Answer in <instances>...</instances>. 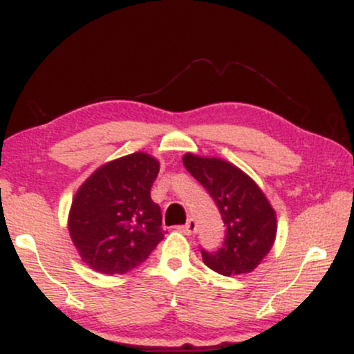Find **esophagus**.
<instances>
[{"mask_svg": "<svg viewBox=\"0 0 354 354\" xmlns=\"http://www.w3.org/2000/svg\"><path fill=\"white\" fill-rule=\"evenodd\" d=\"M181 231L185 234H194L198 231V225H196V221H194V219H188V223H186L185 226H183L181 228Z\"/></svg>", "mask_w": 354, "mask_h": 354, "instance_id": "1", "label": "esophagus"}]
</instances>
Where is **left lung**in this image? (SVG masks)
I'll list each match as a JSON object with an SVG mask.
<instances>
[{"label": "left lung", "mask_w": 354, "mask_h": 354, "mask_svg": "<svg viewBox=\"0 0 354 354\" xmlns=\"http://www.w3.org/2000/svg\"><path fill=\"white\" fill-rule=\"evenodd\" d=\"M183 165L205 186L225 223V243L203 261L223 276L251 273L274 245L278 219L263 189L250 174L216 156L186 153Z\"/></svg>", "instance_id": "obj_1"}]
</instances>
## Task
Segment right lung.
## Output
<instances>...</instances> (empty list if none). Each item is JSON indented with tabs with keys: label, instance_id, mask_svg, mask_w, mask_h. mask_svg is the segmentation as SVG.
I'll return each instance as SVG.
<instances>
[{
	"label": "right lung",
	"instance_id": "1",
	"mask_svg": "<svg viewBox=\"0 0 354 354\" xmlns=\"http://www.w3.org/2000/svg\"><path fill=\"white\" fill-rule=\"evenodd\" d=\"M160 161L136 151L96 168L73 196L68 231L81 261L101 274H124L165 238L149 191Z\"/></svg>",
	"mask_w": 354,
	"mask_h": 354
}]
</instances>
